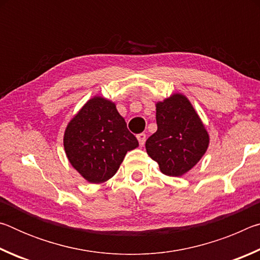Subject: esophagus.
I'll list each match as a JSON object with an SVG mask.
<instances>
[{
	"mask_svg": "<svg viewBox=\"0 0 260 260\" xmlns=\"http://www.w3.org/2000/svg\"><path fill=\"white\" fill-rule=\"evenodd\" d=\"M136 138H138V141L140 143V146H144V143H146V139H147V135L144 133H140L136 135Z\"/></svg>",
	"mask_w": 260,
	"mask_h": 260,
	"instance_id": "obj_1",
	"label": "esophagus"
}]
</instances>
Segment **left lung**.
Masks as SVG:
<instances>
[{"mask_svg": "<svg viewBox=\"0 0 260 260\" xmlns=\"http://www.w3.org/2000/svg\"><path fill=\"white\" fill-rule=\"evenodd\" d=\"M157 132L147 140L148 155L170 177H181L209 147V135L186 96L174 94L156 104Z\"/></svg>", "mask_w": 260, "mask_h": 260, "instance_id": "8db88e82", "label": "left lung"}]
</instances>
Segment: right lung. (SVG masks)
I'll use <instances>...</instances> for the list:
<instances>
[{"label": "right lung", "mask_w": 260, "mask_h": 260, "mask_svg": "<svg viewBox=\"0 0 260 260\" xmlns=\"http://www.w3.org/2000/svg\"><path fill=\"white\" fill-rule=\"evenodd\" d=\"M138 146L114 103L100 96L83 105L64 134L70 162L91 183L112 178L127 151Z\"/></svg>", "instance_id": "obj_1"}]
</instances>
